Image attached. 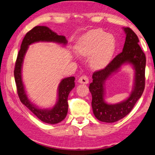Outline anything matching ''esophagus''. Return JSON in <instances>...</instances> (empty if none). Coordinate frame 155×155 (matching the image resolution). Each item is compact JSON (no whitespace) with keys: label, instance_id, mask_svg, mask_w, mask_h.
Returning a JSON list of instances; mask_svg holds the SVG:
<instances>
[{"label":"esophagus","instance_id":"obj_1","mask_svg":"<svg viewBox=\"0 0 155 155\" xmlns=\"http://www.w3.org/2000/svg\"><path fill=\"white\" fill-rule=\"evenodd\" d=\"M78 82L80 84H87L89 82V80L87 75H82L78 80Z\"/></svg>","mask_w":155,"mask_h":155}]
</instances>
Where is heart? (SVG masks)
Returning <instances> with one entry per match:
<instances>
[{
	"label": "heart",
	"instance_id": "obj_1",
	"mask_svg": "<svg viewBox=\"0 0 155 155\" xmlns=\"http://www.w3.org/2000/svg\"><path fill=\"white\" fill-rule=\"evenodd\" d=\"M116 47L115 36L100 29L86 33L75 45L78 54L82 56L91 55V64L96 68H104L111 62Z\"/></svg>",
	"mask_w": 155,
	"mask_h": 155
}]
</instances>
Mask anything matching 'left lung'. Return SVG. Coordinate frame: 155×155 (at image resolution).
Segmentation results:
<instances>
[{"label":"left lung","mask_w":155,"mask_h":155,"mask_svg":"<svg viewBox=\"0 0 155 155\" xmlns=\"http://www.w3.org/2000/svg\"><path fill=\"white\" fill-rule=\"evenodd\" d=\"M126 40L122 52L103 68L93 73V82L89 85L92 95V108L93 114L98 120L106 123H113L120 120L130 112L137 101L141 97L145 88L146 55L138 42L139 38L130 28H124ZM126 64L132 65L135 71L133 89L129 97L117 104L110 105L106 103L105 82L113 73Z\"/></svg>","instance_id":"1"}]
</instances>
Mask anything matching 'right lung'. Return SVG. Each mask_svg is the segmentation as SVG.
I'll use <instances>...</instances> for the list:
<instances>
[{
    "label": "right lung",
    "instance_id": "right-lung-1",
    "mask_svg": "<svg viewBox=\"0 0 155 155\" xmlns=\"http://www.w3.org/2000/svg\"><path fill=\"white\" fill-rule=\"evenodd\" d=\"M38 42H53L65 45L67 40L64 35H59L45 26H36L27 32L22 40L18 54L14 69V78L20 100L39 120L50 124H58L66 117L68 112V96L75 87V78L62 79L58 88V100L51 108H40L30 101L22 79V67L24 58L30 45Z\"/></svg>",
    "mask_w": 155,
    "mask_h": 155
}]
</instances>
